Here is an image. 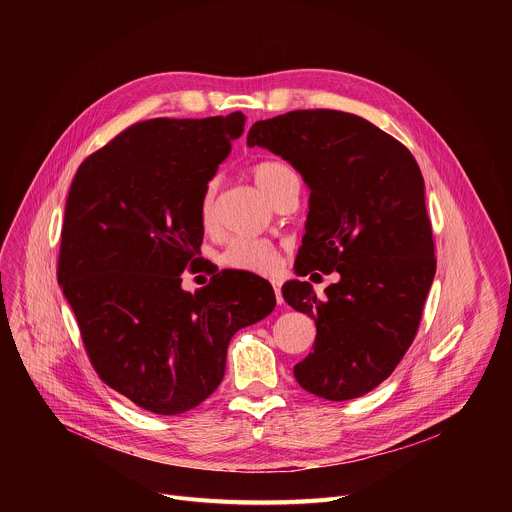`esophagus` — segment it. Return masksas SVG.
I'll use <instances>...</instances> for the list:
<instances>
[{
	"instance_id": "obj_1",
	"label": "esophagus",
	"mask_w": 512,
	"mask_h": 512,
	"mask_svg": "<svg viewBox=\"0 0 512 512\" xmlns=\"http://www.w3.org/2000/svg\"><path fill=\"white\" fill-rule=\"evenodd\" d=\"M271 285H273V291H275V300H277V304L281 306V304H283V296H281V281H279V279H273V281H271Z\"/></svg>"
}]
</instances>
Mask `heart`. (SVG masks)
<instances>
[{"label": "heart", "mask_w": 512, "mask_h": 512, "mask_svg": "<svg viewBox=\"0 0 512 512\" xmlns=\"http://www.w3.org/2000/svg\"><path fill=\"white\" fill-rule=\"evenodd\" d=\"M253 180L259 186V190L271 200H279L281 196L289 192H300V178L296 170L291 168L285 162L277 160H265L259 162L251 168ZM214 196H216V184L208 182L202 194L200 202V218L202 225L208 229L214 223ZM223 265L237 269V271H247L255 275H271L279 267V255L275 247L263 239H235L231 245L225 249L221 257Z\"/></svg>", "instance_id": "b5f03b06"}]
</instances>
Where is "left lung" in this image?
<instances>
[{"instance_id": "left-lung-1", "label": "left lung", "mask_w": 512, "mask_h": 512, "mask_svg": "<svg viewBox=\"0 0 512 512\" xmlns=\"http://www.w3.org/2000/svg\"><path fill=\"white\" fill-rule=\"evenodd\" d=\"M247 145L294 166L310 188L296 273L340 275L318 298L291 279L283 300L316 322L314 352L294 367L328 401L373 391L411 346L435 275L425 184L411 152L352 113L302 109L257 121Z\"/></svg>"}]
</instances>
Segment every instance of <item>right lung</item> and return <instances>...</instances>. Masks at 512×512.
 <instances>
[{"label": "right lung", "instance_id": "add662e5", "mask_svg": "<svg viewBox=\"0 0 512 512\" xmlns=\"http://www.w3.org/2000/svg\"><path fill=\"white\" fill-rule=\"evenodd\" d=\"M245 115L139 121L77 170L66 198L58 283L93 369L158 415L194 409L225 377L233 334L275 308L269 281L221 271L194 294L204 188Z\"/></svg>", "mask_w": 512, "mask_h": 512}]
</instances>
